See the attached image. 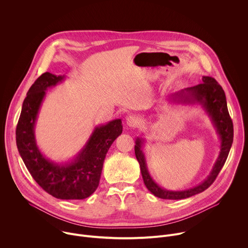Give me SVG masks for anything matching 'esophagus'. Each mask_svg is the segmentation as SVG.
Masks as SVG:
<instances>
[{
  "mask_svg": "<svg viewBox=\"0 0 248 248\" xmlns=\"http://www.w3.org/2000/svg\"><path fill=\"white\" fill-rule=\"evenodd\" d=\"M126 124H127L128 126L134 127V126L137 125L138 120H137V118H136L135 116H128V117L126 118Z\"/></svg>",
  "mask_w": 248,
  "mask_h": 248,
  "instance_id": "obj_1",
  "label": "esophagus"
}]
</instances>
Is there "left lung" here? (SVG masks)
I'll return each instance as SVG.
<instances>
[{
    "instance_id": "left-lung-1",
    "label": "left lung",
    "mask_w": 248,
    "mask_h": 248,
    "mask_svg": "<svg viewBox=\"0 0 248 248\" xmlns=\"http://www.w3.org/2000/svg\"><path fill=\"white\" fill-rule=\"evenodd\" d=\"M170 99L173 102L184 104H201L202 107L210 116L212 122H213L221 139L219 157L210 174L208 175V178L203 183L192 188L183 191H171L162 188L151 178V175L149 174V171L147 170L145 156L142 150H141V146L143 144V139L137 137L135 141L134 151L136 159L140 165V170L141 174H142L144 185L151 193L159 198L176 200L188 198L190 196L198 194L207 189L214 183L220 170L225 165L229 152L231 150L233 140V125L228 111L225 92L222 86L213 78L203 77L202 83L171 94Z\"/></svg>"
}]
</instances>
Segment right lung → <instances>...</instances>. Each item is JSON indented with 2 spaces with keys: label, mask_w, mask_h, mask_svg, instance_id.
I'll list each match as a JSON object with an SVG mask.
<instances>
[{
  "label": "right lung",
  "mask_w": 248,
  "mask_h": 248,
  "mask_svg": "<svg viewBox=\"0 0 248 248\" xmlns=\"http://www.w3.org/2000/svg\"><path fill=\"white\" fill-rule=\"evenodd\" d=\"M63 78V76L45 73L29 88L16 125V146L32 178L46 192L58 199H84L97 189L106 154L122 134L123 124L119 119L96 126L85 146L72 162L57 164L46 159L36 144L35 122L45 91Z\"/></svg>",
  "instance_id": "right-lung-1"
}]
</instances>
